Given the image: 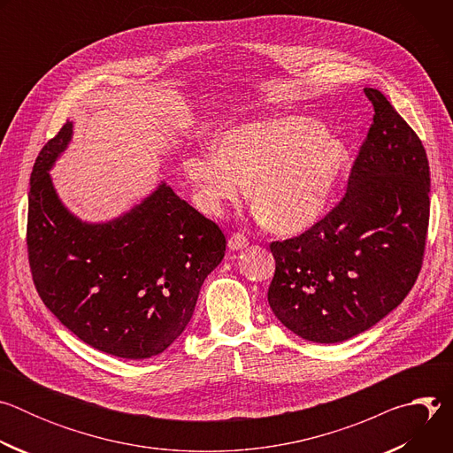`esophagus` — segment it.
Here are the masks:
<instances>
[{
  "instance_id": "1",
  "label": "esophagus",
  "mask_w": 453,
  "mask_h": 453,
  "mask_svg": "<svg viewBox=\"0 0 453 453\" xmlns=\"http://www.w3.org/2000/svg\"><path fill=\"white\" fill-rule=\"evenodd\" d=\"M227 245H229V249H231V250H240V249H245V247L249 245V240H247V236H245V234H242V233H234V234H231V238H229Z\"/></svg>"
}]
</instances>
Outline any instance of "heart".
Here are the masks:
<instances>
[{
    "label": "heart",
    "instance_id": "b5f03b06",
    "mask_svg": "<svg viewBox=\"0 0 453 453\" xmlns=\"http://www.w3.org/2000/svg\"><path fill=\"white\" fill-rule=\"evenodd\" d=\"M348 145L317 119L285 116L249 121L217 140V154L186 159L184 172L211 215L238 204L247 186L262 222L299 234L319 222L349 168Z\"/></svg>",
    "mask_w": 453,
    "mask_h": 453
}]
</instances>
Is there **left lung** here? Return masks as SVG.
I'll return each instance as SVG.
<instances>
[{
  "mask_svg": "<svg viewBox=\"0 0 453 453\" xmlns=\"http://www.w3.org/2000/svg\"><path fill=\"white\" fill-rule=\"evenodd\" d=\"M372 125L339 206L306 233L273 242L269 304L304 341L344 342L389 315L421 269L428 215L426 152L378 89Z\"/></svg>",
  "mask_w": 453,
  "mask_h": 453,
  "instance_id": "left-lung-1",
  "label": "left lung"
}]
</instances>
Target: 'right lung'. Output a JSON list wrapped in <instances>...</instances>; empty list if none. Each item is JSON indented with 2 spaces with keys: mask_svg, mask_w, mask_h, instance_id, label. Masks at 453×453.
Listing matches in <instances>:
<instances>
[{
  "mask_svg": "<svg viewBox=\"0 0 453 453\" xmlns=\"http://www.w3.org/2000/svg\"><path fill=\"white\" fill-rule=\"evenodd\" d=\"M73 121L39 152L28 193V257L46 308L91 348L127 360L163 353L186 330L226 236L161 180L140 204L105 222L72 213L50 170Z\"/></svg>",
  "mask_w": 453,
  "mask_h": 453,
  "instance_id": "1",
  "label": "right lung"
}]
</instances>
